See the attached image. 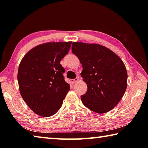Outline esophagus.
<instances>
[{
  "label": "esophagus",
  "mask_w": 148,
  "mask_h": 148,
  "mask_svg": "<svg viewBox=\"0 0 148 148\" xmlns=\"http://www.w3.org/2000/svg\"><path fill=\"white\" fill-rule=\"evenodd\" d=\"M79 80V77H76V79H71V82L73 83V84H74V83H76Z\"/></svg>",
  "instance_id": "1"
}]
</instances>
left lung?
<instances>
[{
	"label": "left lung",
	"instance_id": "1",
	"mask_svg": "<svg viewBox=\"0 0 148 148\" xmlns=\"http://www.w3.org/2000/svg\"><path fill=\"white\" fill-rule=\"evenodd\" d=\"M72 51L82 64L81 76L88 87L81 97L83 104L100 114L111 111L127 90L128 75L123 62L99 44L73 42Z\"/></svg>",
	"mask_w": 148,
	"mask_h": 148
}]
</instances>
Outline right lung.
I'll return each instance as SVG.
<instances>
[{
  "label": "right lung",
  "mask_w": 148,
  "mask_h": 148,
  "mask_svg": "<svg viewBox=\"0 0 148 148\" xmlns=\"http://www.w3.org/2000/svg\"><path fill=\"white\" fill-rule=\"evenodd\" d=\"M72 42L41 44L31 49L19 65L18 82L22 98L36 114L49 117L57 112L70 90L61 60Z\"/></svg>",
  "instance_id": "1"
}]
</instances>
